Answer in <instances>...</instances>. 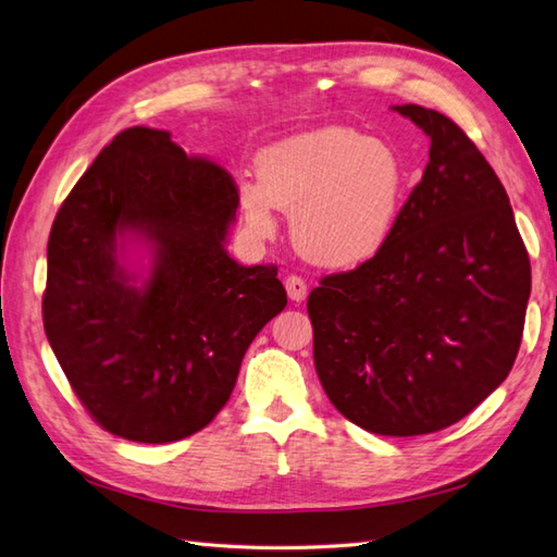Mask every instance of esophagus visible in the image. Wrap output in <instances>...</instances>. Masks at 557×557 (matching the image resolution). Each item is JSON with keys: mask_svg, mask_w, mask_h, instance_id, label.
<instances>
[{"mask_svg": "<svg viewBox=\"0 0 557 557\" xmlns=\"http://www.w3.org/2000/svg\"><path fill=\"white\" fill-rule=\"evenodd\" d=\"M286 290L293 302H302L307 298V283L300 276H288L286 278Z\"/></svg>", "mask_w": 557, "mask_h": 557, "instance_id": "1", "label": "esophagus"}]
</instances>
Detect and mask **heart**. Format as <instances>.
Listing matches in <instances>:
<instances>
[{
    "mask_svg": "<svg viewBox=\"0 0 557 557\" xmlns=\"http://www.w3.org/2000/svg\"><path fill=\"white\" fill-rule=\"evenodd\" d=\"M257 183H240V209L257 236L276 231L274 207L290 212L298 250L326 269H352L388 245L407 188L391 145L350 128L283 138L257 157Z\"/></svg>",
    "mask_w": 557,
    "mask_h": 557,
    "instance_id": "heart-1",
    "label": "heart"
}]
</instances>
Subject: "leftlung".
<instances>
[{
  "label": "left lung",
  "instance_id": "left-lung-1",
  "mask_svg": "<svg viewBox=\"0 0 557 557\" xmlns=\"http://www.w3.org/2000/svg\"><path fill=\"white\" fill-rule=\"evenodd\" d=\"M429 164L388 245L307 298L314 367L333 407L381 436L460 422L510 374L531 267L500 178L441 111L395 107Z\"/></svg>",
  "mask_w": 557,
  "mask_h": 557
}]
</instances>
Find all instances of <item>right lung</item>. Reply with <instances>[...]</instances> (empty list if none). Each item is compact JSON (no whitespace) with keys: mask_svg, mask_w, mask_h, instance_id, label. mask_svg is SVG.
Here are the masks:
<instances>
[{"mask_svg":"<svg viewBox=\"0 0 557 557\" xmlns=\"http://www.w3.org/2000/svg\"><path fill=\"white\" fill-rule=\"evenodd\" d=\"M238 185L169 131H121L59 207L47 243L42 321L73 393L104 431L171 443L205 429L231 398L245 350L286 307L276 267L226 252ZM153 245L143 289L115 238Z\"/></svg>","mask_w":557,"mask_h":557,"instance_id":"add662e5","label":"right lung"}]
</instances>
